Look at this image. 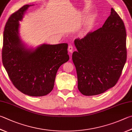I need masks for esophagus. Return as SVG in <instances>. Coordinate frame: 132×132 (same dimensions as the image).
<instances>
[{"label": "esophagus", "instance_id": "esophagus-1", "mask_svg": "<svg viewBox=\"0 0 132 132\" xmlns=\"http://www.w3.org/2000/svg\"><path fill=\"white\" fill-rule=\"evenodd\" d=\"M68 51L69 52H70V53H72V52L73 51V46L71 44H70L69 45Z\"/></svg>", "mask_w": 132, "mask_h": 132}]
</instances>
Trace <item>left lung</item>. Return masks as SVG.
<instances>
[{"label":"left lung","mask_w":132,"mask_h":132,"mask_svg":"<svg viewBox=\"0 0 132 132\" xmlns=\"http://www.w3.org/2000/svg\"><path fill=\"white\" fill-rule=\"evenodd\" d=\"M126 40L123 21L112 8L102 28L74 40L72 59L82 95L101 94L116 84L126 63Z\"/></svg>","instance_id":"obj_1"}]
</instances>
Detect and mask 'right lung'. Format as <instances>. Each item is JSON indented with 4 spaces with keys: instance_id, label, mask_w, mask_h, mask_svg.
<instances>
[{
    "instance_id": "right-lung-1",
    "label": "right lung",
    "mask_w": 132,
    "mask_h": 132,
    "mask_svg": "<svg viewBox=\"0 0 132 132\" xmlns=\"http://www.w3.org/2000/svg\"><path fill=\"white\" fill-rule=\"evenodd\" d=\"M32 6H23L9 18L3 33L2 62L17 89L30 96H43L53 89L57 71L69 61L68 44H43L34 48L22 42L19 22Z\"/></svg>"
}]
</instances>
